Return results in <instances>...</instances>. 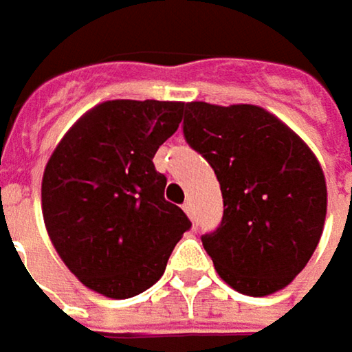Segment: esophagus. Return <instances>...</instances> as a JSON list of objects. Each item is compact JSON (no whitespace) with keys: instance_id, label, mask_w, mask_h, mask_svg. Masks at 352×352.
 Segmentation results:
<instances>
[{"instance_id":"esophagus-1","label":"esophagus","mask_w":352,"mask_h":352,"mask_svg":"<svg viewBox=\"0 0 352 352\" xmlns=\"http://www.w3.org/2000/svg\"><path fill=\"white\" fill-rule=\"evenodd\" d=\"M183 211H185L191 219L195 217V209H193V203H191V201H185V203H183Z\"/></svg>"}]
</instances>
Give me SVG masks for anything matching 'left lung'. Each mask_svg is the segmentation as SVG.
Returning <instances> with one entry per match:
<instances>
[{
	"mask_svg": "<svg viewBox=\"0 0 352 352\" xmlns=\"http://www.w3.org/2000/svg\"><path fill=\"white\" fill-rule=\"evenodd\" d=\"M187 143L209 161L223 221L203 237L215 271L235 291L267 297L299 275L319 245L327 181L317 155L258 105H185Z\"/></svg>",
	"mask_w": 352,
	"mask_h": 352,
	"instance_id": "obj_1",
	"label": "left lung"
}]
</instances>
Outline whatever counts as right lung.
<instances>
[{
  "mask_svg": "<svg viewBox=\"0 0 352 352\" xmlns=\"http://www.w3.org/2000/svg\"><path fill=\"white\" fill-rule=\"evenodd\" d=\"M183 101L111 99L61 137L41 179V213L61 261L87 289L131 299L165 273L191 227L165 201L153 157L175 133Z\"/></svg>",
  "mask_w": 352,
  "mask_h": 352,
  "instance_id": "obj_1",
  "label": "right lung"
}]
</instances>
